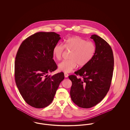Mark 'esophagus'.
Instances as JSON below:
<instances>
[{
  "label": "esophagus",
  "instance_id": "obj_1",
  "mask_svg": "<svg viewBox=\"0 0 130 130\" xmlns=\"http://www.w3.org/2000/svg\"><path fill=\"white\" fill-rule=\"evenodd\" d=\"M68 76H69V74L67 73H64V76L65 77H68Z\"/></svg>",
  "mask_w": 130,
  "mask_h": 130
}]
</instances>
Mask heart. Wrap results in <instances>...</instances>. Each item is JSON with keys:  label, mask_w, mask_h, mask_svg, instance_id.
Listing matches in <instances>:
<instances>
[{"label": "heart", "mask_w": 130, "mask_h": 130, "mask_svg": "<svg viewBox=\"0 0 130 130\" xmlns=\"http://www.w3.org/2000/svg\"><path fill=\"white\" fill-rule=\"evenodd\" d=\"M64 48L71 51L70 59L59 63L58 70L66 73L71 72L78 65L79 67L86 65L93 59L96 51L95 45L92 41H87L78 36L68 37L64 40L63 45L56 44L54 46L53 55L56 60L61 59Z\"/></svg>", "instance_id": "1"}]
</instances>
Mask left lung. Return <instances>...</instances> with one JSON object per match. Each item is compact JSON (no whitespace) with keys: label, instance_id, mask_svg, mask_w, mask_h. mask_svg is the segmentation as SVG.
<instances>
[{"label":"left lung","instance_id":"1","mask_svg":"<svg viewBox=\"0 0 130 130\" xmlns=\"http://www.w3.org/2000/svg\"><path fill=\"white\" fill-rule=\"evenodd\" d=\"M96 51L92 60L75 74L69 76L72 82L70 95L78 107L90 108L104 98L111 84L114 59L111 46L105 40L96 35L91 36Z\"/></svg>","mask_w":130,"mask_h":130}]
</instances>
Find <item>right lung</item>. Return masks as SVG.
Returning a JSON list of instances; mask_svg holds the SVG:
<instances>
[{
  "label": "right lung",
  "instance_id": "obj_1",
  "mask_svg": "<svg viewBox=\"0 0 130 130\" xmlns=\"http://www.w3.org/2000/svg\"><path fill=\"white\" fill-rule=\"evenodd\" d=\"M60 38L55 32H38L25 39L17 52L15 83L25 102L34 108L50 105L64 78L63 72L48 74L57 68L53 59V49Z\"/></svg>",
  "mask_w": 130,
  "mask_h": 130
}]
</instances>
